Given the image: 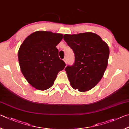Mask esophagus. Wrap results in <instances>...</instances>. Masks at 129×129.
Wrapping results in <instances>:
<instances>
[{
    "mask_svg": "<svg viewBox=\"0 0 129 129\" xmlns=\"http://www.w3.org/2000/svg\"><path fill=\"white\" fill-rule=\"evenodd\" d=\"M63 60H64V62H65V63H66V64H67V58H64V59H63Z\"/></svg>",
    "mask_w": 129,
    "mask_h": 129,
    "instance_id": "1",
    "label": "esophagus"
}]
</instances>
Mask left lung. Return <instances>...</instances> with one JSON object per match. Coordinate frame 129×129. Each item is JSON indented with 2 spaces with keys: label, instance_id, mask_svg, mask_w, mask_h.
Instances as JSON below:
<instances>
[{
  "label": "left lung",
  "instance_id": "8db88e82",
  "mask_svg": "<svg viewBox=\"0 0 129 129\" xmlns=\"http://www.w3.org/2000/svg\"><path fill=\"white\" fill-rule=\"evenodd\" d=\"M63 39L73 50L75 63L65 70L74 89L86 92L100 82L108 64L109 49L99 35L92 32L64 35Z\"/></svg>",
  "mask_w": 129,
  "mask_h": 129
}]
</instances>
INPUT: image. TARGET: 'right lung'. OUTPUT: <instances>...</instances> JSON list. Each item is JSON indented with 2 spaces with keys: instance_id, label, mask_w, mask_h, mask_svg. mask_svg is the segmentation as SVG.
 <instances>
[{
  "instance_id": "obj_1",
  "label": "right lung",
  "mask_w": 129,
  "mask_h": 129,
  "mask_svg": "<svg viewBox=\"0 0 129 129\" xmlns=\"http://www.w3.org/2000/svg\"><path fill=\"white\" fill-rule=\"evenodd\" d=\"M63 35L39 30L28 36L20 46L18 59L21 73L35 88L44 91L53 85L66 64L58 56L56 46Z\"/></svg>"
}]
</instances>
